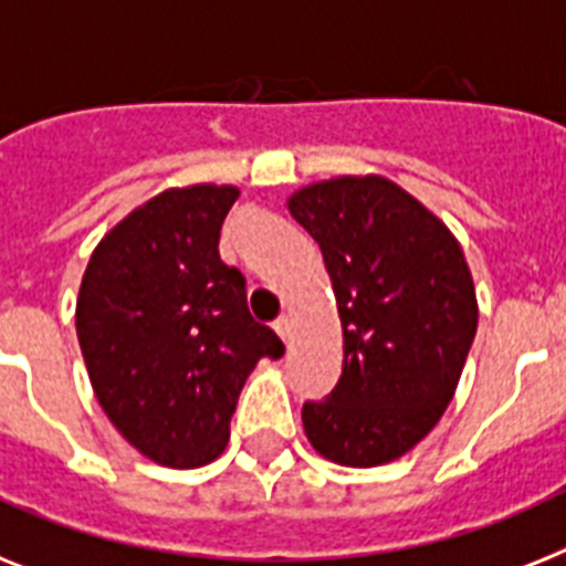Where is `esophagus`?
Masks as SVG:
<instances>
[{
  "label": "esophagus",
  "mask_w": 566,
  "mask_h": 566,
  "mask_svg": "<svg viewBox=\"0 0 566 566\" xmlns=\"http://www.w3.org/2000/svg\"><path fill=\"white\" fill-rule=\"evenodd\" d=\"M289 329H292V324H289V317H286V315L277 317V321H274V333H277L280 338L286 340V344H289Z\"/></svg>",
  "instance_id": "esophagus-1"
}]
</instances>
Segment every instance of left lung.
Instances as JSON below:
<instances>
[{
  "label": "left lung",
  "instance_id": "1",
  "mask_svg": "<svg viewBox=\"0 0 566 566\" xmlns=\"http://www.w3.org/2000/svg\"><path fill=\"white\" fill-rule=\"evenodd\" d=\"M289 210L321 245L344 326L338 385L303 405V428L326 460L373 469L417 446L454 396L478 333L471 272L440 219L378 176L317 181Z\"/></svg>",
  "mask_w": 566,
  "mask_h": 566
}]
</instances>
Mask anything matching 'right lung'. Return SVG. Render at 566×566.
Returning <instances> with one entry per match:
<instances>
[{"label":"right lung","mask_w":566,"mask_h":566,"mask_svg":"<svg viewBox=\"0 0 566 566\" xmlns=\"http://www.w3.org/2000/svg\"><path fill=\"white\" fill-rule=\"evenodd\" d=\"M237 196L158 193L106 233L81 283L77 340L97 401L126 442L170 469L217 460L249 373L283 356L251 317L242 272L219 256Z\"/></svg>","instance_id":"obj_1"}]
</instances>
